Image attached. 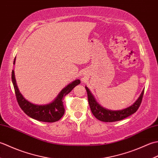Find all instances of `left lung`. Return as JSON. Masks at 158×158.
<instances>
[{
	"label": "left lung",
	"mask_w": 158,
	"mask_h": 158,
	"mask_svg": "<svg viewBox=\"0 0 158 158\" xmlns=\"http://www.w3.org/2000/svg\"><path fill=\"white\" fill-rule=\"evenodd\" d=\"M85 89L87 91V94H88L89 107L90 109L92 110V113H93V115L95 116L96 119L105 122H117V121L122 120L135 113L136 110H138L139 107L140 105L144 94L143 89L141 94H140V96L139 97V98L137 99L136 100V102L131 106L122 110H113L102 107L96 101L94 96L92 92L89 91L88 87L85 86Z\"/></svg>",
	"instance_id": "left-lung-1"
}]
</instances>
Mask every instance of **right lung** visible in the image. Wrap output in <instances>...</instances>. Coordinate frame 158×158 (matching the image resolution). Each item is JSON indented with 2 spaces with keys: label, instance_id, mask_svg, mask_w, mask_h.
Masks as SVG:
<instances>
[{
  "label": "right lung",
  "instance_id": "1",
  "mask_svg": "<svg viewBox=\"0 0 158 158\" xmlns=\"http://www.w3.org/2000/svg\"><path fill=\"white\" fill-rule=\"evenodd\" d=\"M15 58L13 61V64H15ZM11 79L13 87H14L16 98L20 108L31 118L44 122H55L61 119V117L64 114L65 110L62 102L63 98L71 92L76 85L81 83L79 79H76L67 85L64 88H63L52 102L46 104V105H36V104L29 102L20 93L18 87L17 85L14 70H12Z\"/></svg>",
  "mask_w": 158,
  "mask_h": 158
}]
</instances>
